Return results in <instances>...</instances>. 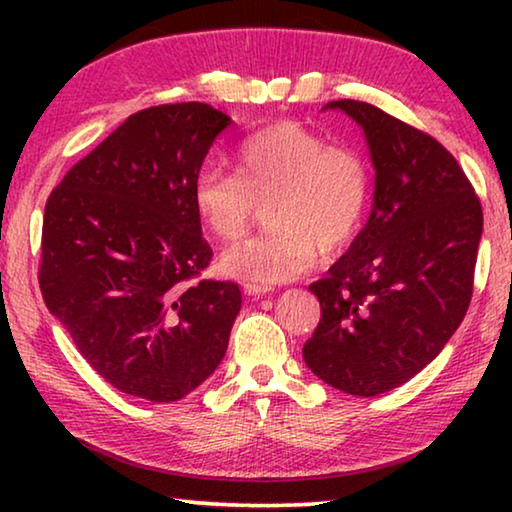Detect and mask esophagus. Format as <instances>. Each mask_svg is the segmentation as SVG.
I'll list each match as a JSON object with an SVG mask.
<instances>
[{
	"label": "esophagus",
	"instance_id": "34e87169",
	"mask_svg": "<svg viewBox=\"0 0 512 512\" xmlns=\"http://www.w3.org/2000/svg\"><path fill=\"white\" fill-rule=\"evenodd\" d=\"M271 291H273L271 287H262V284H244V293H246V296H253V298H262Z\"/></svg>",
	"mask_w": 512,
	"mask_h": 512
}]
</instances>
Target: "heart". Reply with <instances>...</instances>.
Returning <instances> with one entry per match:
<instances>
[{
    "instance_id": "heart-1",
    "label": "heart",
    "mask_w": 512,
    "mask_h": 512,
    "mask_svg": "<svg viewBox=\"0 0 512 512\" xmlns=\"http://www.w3.org/2000/svg\"><path fill=\"white\" fill-rule=\"evenodd\" d=\"M372 176L366 158L350 146H329L293 121L248 135L237 149V173L203 167L192 203L221 241L244 235L255 203H265L264 235L244 239L221 255V268L239 280L289 282L307 273L320 253L348 248L366 221Z\"/></svg>"
}]
</instances>
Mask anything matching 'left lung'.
<instances>
[{
  "instance_id": "1",
  "label": "left lung",
  "mask_w": 512,
  "mask_h": 512,
  "mask_svg": "<svg viewBox=\"0 0 512 512\" xmlns=\"http://www.w3.org/2000/svg\"><path fill=\"white\" fill-rule=\"evenodd\" d=\"M375 169L366 225L309 291L320 323L302 348L318 379L357 397L402 386L438 357L470 307L483 212L454 155L370 103L341 99Z\"/></svg>"
}]
</instances>
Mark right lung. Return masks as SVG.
I'll use <instances>...</instances> for the list:
<instances>
[{
  "mask_svg": "<svg viewBox=\"0 0 512 512\" xmlns=\"http://www.w3.org/2000/svg\"><path fill=\"white\" fill-rule=\"evenodd\" d=\"M230 121L198 101L135 112L45 205V305L97 375L140 400H183L228 350L239 287L189 280L212 259L194 178Z\"/></svg>",
  "mask_w": 512,
  "mask_h": 512,
  "instance_id": "right-lung-1",
  "label": "right lung"
}]
</instances>
